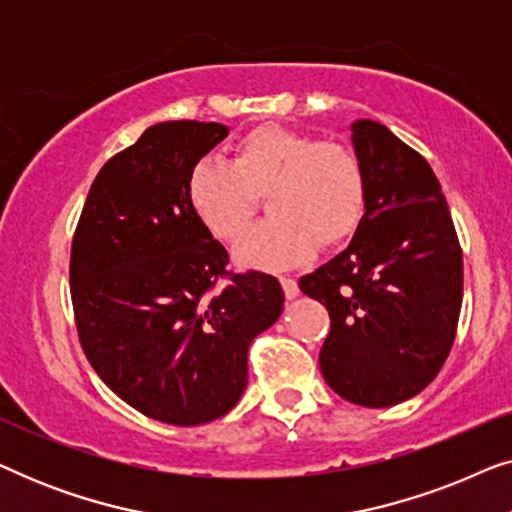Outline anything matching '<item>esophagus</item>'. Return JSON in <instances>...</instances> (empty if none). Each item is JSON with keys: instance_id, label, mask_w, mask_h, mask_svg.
<instances>
[{"instance_id": "obj_1", "label": "esophagus", "mask_w": 512, "mask_h": 512, "mask_svg": "<svg viewBox=\"0 0 512 512\" xmlns=\"http://www.w3.org/2000/svg\"><path fill=\"white\" fill-rule=\"evenodd\" d=\"M279 282H282V289H284V296L289 298V300H293L300 293V289H298V282L293 277H279Z\"/></svg>"}]
</instances>
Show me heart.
Segmentation results:
<instances>
[{
	"label": "heart",
	"mask_w": 512,
	"mask_h": 512,
	"mask_svg": "<svg viewBox=\"0 0 512 512\" xmlns=\"http://www.w3.org/2000/svg\"><path fill=\"white\" fill-rule=\"evenodd\" d=\"M230 163L202 158L191 167L186 198L219 240L233 242L268 195L270 219L237 244L247 268L286 270L305 263L314 247H338L361 226L368 181L361 158L340 142H314L284 125H256L230 149Z\"/></svg>",
	"instance_id": "b5f03b06"
}]
</instances>
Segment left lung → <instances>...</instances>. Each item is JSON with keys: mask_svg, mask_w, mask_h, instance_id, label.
Listing matches in <instances>:
<instances>
[{"mask_svg": "<svg viewBox=\"0 0 512 512\" xmlns=\"http://www.w3.org/2000/svg\"><path fill=\"white\" fill-rule=\"evenodd\" d=\"M368 181L366 214L345 251L300 279L331 314L319 354L335 394L363 408L417 396L450 354L464 263L436 174L387 125L352 123Z\"/></svg>", "mask_w": 512, "mask_h": 512, "instance_id": "obj_1", "label": "left lung"}]
</instances>
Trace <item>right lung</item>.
Listing matches in <instances>:
<instances>
[{"label": "right lung", "mask_w": 512, "mask_h": 512, "mask_svg": "<svg viewBox=\"0 0 512 512\" xmlns=\"http://www.w3.org/2000/svg\"><path fill=\"white\" fill-rule=\"evenodd\" d=\"M228 137L221 123L165 121L107 160L72 242L81 347L118 398L158 422L207 424L247 389L251 340L284 310L275 277L228 275V251L193 214L191 167Z\"/></svg>", "instance_id": "1"}]
</instances>
